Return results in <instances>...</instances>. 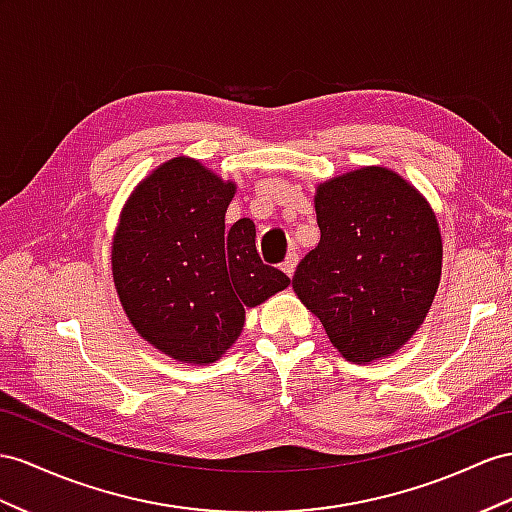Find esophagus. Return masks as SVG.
<instances>
[{"instance_id":"esophagus-1","label":"esophagus","mask_w":512,"mask_h":512,"mask_svg":"<svg viewBox=\"0 0 512 512\" xmlns=\"http://www.w3.org/2000/svg\"><path fill=\"white\" fill-rule=\"evenodd\" d=\"M296 266H298V255L296 253H290L285 257V261L281 264V270L287 274V277H294V272H296Z\"/></svg>"}]
</instances>
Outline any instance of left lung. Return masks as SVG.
Masks as SVG:
<instances>
[{
    "mask_svg": "<svg viewBox=\"0 0 512 512\" xmlns=\"http://www.w3.org/2000/svg\"><path fill=\"white\" fill-rule=\"evenodd\" d=\"M320 242L292 287L331 344L352 363L398 352L424 324L441 281L435 212L413 183L361 166L318 183Z\"/></svg>",
    "mask_w": 512,
    "mask_h": 512,
    "instance_id": "8db88e82",
    "label": "left lung"
}]
</instances>
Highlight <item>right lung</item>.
Masks as SVG:
<instances>
[{
	"label": "right lung",
	"instance_id": "right-lung-1",
	"mask_svg": "<svg viewBox=\"0 0 512 512\" xmlns=\"http://www.w3.org/2000/svg\"><path fill=\"white\" fill-rule=\"evenodd\" d=\"M235 181L179 155L129 194L112 238V279L136 333L166 357L207 365L244 329L246 307L266 303L290 279L266 266L255 225L225 229Z\"/></svg>",
	"mask_w": 512,
	"mask_h": 512
}]
</instances>
